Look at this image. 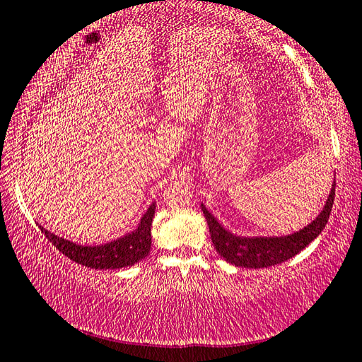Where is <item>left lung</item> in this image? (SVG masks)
<instances>
[{
    "label": "left lung",
    "instance_id": "1",
    "mask_svg": "<svg viewBox=\"0 0 362 362\" xmlns=\"http://www.w3.org/2000/svg\"><path fill=\"white\" fill-rule=\"evenodd\" d=\"M334 194H336V177H334L329 196H327L321 212L307 226L286 235L235 234L216 220V216L210 214L204 204H201V210L207 220L214 247L221 258H225L235 267L262 269L280 264V262L293 258L312 240L318 238L325 229L327 220H329Z\"/></svg>",
    "mask_w": 362,
    "mask_h": 362
}]
</instances>
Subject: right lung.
<instances>
[{
	"mask_svg": "<svg viewBox=\"0 0 362 362\" xmlns=\"http://www.w3.org/2000/svg\"><path fill=\"white\" fill-rule=\"evenodd\" d=\"M155 202L142 215L137 226L127 234L100 245H81L54 234L39 225L42 234L52 245L68 256L69 259L91 269H122L133 266L146 258L152 247V220L155 215Z\"/></svg>",
	"mask_w": 362,
	"mask_h": 362,
	"instance_id": "1",
	"label": "right lung"
}]
</instances>
